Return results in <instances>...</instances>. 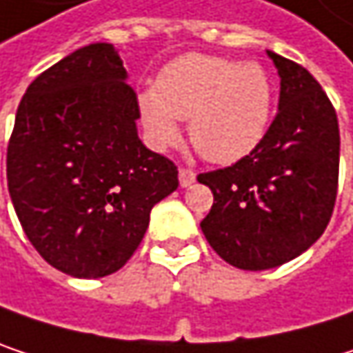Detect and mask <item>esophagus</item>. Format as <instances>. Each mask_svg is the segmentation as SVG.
Instances as JSON below:
<instances>
[{"instance_id":"34e87169","label":"esophagus","mask_w":353,"mask_h":353,"mask_svg":"<svg viewBox=\"0 0 353 353\" xmlns=\"http://www.w3.org/2000/svg\"><path fill=\"white\" fill-rule=\"evenodd\" d=\"M196 181V174L192 172V170H179V185L181 188H188V185H192Z\"/></svg>"}]
</instances>
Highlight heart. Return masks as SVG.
Masks as SVG:
<instances>
[{
    "label": "heart",
    "mask_w": 353,
    "mask_h": 353,
    "mask_svg": "<svg viewBox=\"0 0 353 353\" xmlns=\"http://www.w3.org/2000/svg\"><path fill=\"white\" fill-rule=\"evenodd\" d=\"M147 143L163 151L181 137L188 120L194 149L210 163L229 165L263 141L274 112V83L257 63L188 52L168 63L155 81L137 94Z\"/></svg>",
    "instance_id": "1"
}]
</instances>
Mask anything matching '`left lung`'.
<instances>
[{
    "label": "left lung",
    "instance_id": "1",
    "mask_svg": "<svg viewBox=\"0 0 353 353\" xmlns=\"http://www.w3.org/2000/svg\"><path fill=\"white\" fill-rule=\"evenodd\" d=\"M278 69V114L259 147L231 168L200 174L214 196L200 229L239 270H272L323 235L337 196V114L317 79L265 50Z\"/></svg>",
    "mask_w": 353,
    "mask_h": 353
}]
</instances>
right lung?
Here are the masks:
<instances>
[{"label":"right lung","mask_w":353,"mask_h":353,"mask_svg":"<svg viewBox=\"0 0 353 353\" xmlns=\"http://www.w3.org/2000/svg\"><path fill=\"white\" fill-rule=\"evenodd\" d=\"M118 50L92 42L28 85L8 145V190L34 249L73 278L118 272L177 168L139 139Z\"/></svg>","instance_id":"1"}]
</instances>
